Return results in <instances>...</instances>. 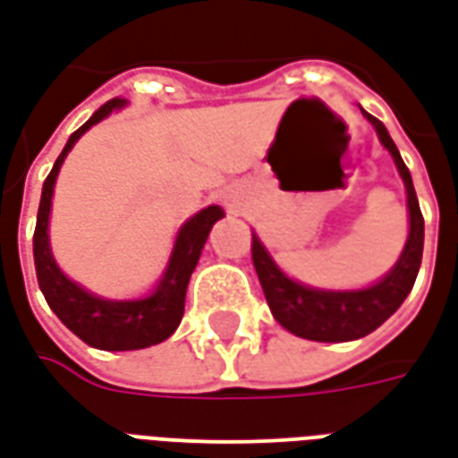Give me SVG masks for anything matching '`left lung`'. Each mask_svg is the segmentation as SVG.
I'll use <instances>...</instances> for the list:
<instances>
[{"label": "left lung", "mask_w": 458, "mask_h": 458, "mask_svg": "<svg viewBox=\"0 0 458 458\" xmlns=\"http://www.w3.org/2000/svg\"><path fill=\"white\" fill-rule=\"evenodd\" d=\"M363 117L375 127L377 140L385 149L390 151L394 166L400 171L407 191V210H410V233L404 242L403 255L394 262V267L373 282L370 287L360 289H318L301 284L297 279L287 277L279 265L272 259L262 240L252 233V262L258 269L259 284L267 299L272 317L277 318L279 327L289 334L321 344H341L355 341L375 328L383 327L397 309L403 307L407 294L412 292L414 279L422 265L424 248V218L420 210V200L414 193L412 176L404 166L400 151L394 147L393 137L387 134L385 124L373 114L360 110Z\"/></svg>", "instance_id": "left-lung-1"}]
</instances>
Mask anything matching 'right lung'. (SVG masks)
Here are the masks:
<instances>
[{
	"mask_svg": "<svg viewBox=\"0 0 458 458\" xmlns=\"http://www.w3.org/2000/svg\"><path fill=\"white\" fill-rule=\"evenodd\" d=\"M127 100L114 98L105 103L93 117L85 122L81 130H75L65 141L61 157L55 159L54 169L46 176L38 216H36L34 230V262L38 287L44 292L48 307L75 336L100 351H140L157 345L179 328L183 317V301H186V287L199 265L200 250L208 240L210 228L216 225L225 213L220 206H208L199 210L193 218L181 225L174 250H171L169 265L147 297L140 299H105L93 292L83 289L78 282L68 279L64 269L58 267L51 242H48V218H51V200H54V186L58 171L64 166L68 151L93 124L103 122L114 110H122Z\"/></svg>",
	"mask_w": 458,
	"mask_h": 458,
	"instance_id": "1",
	"label": "right lung"
}]
</instances>
